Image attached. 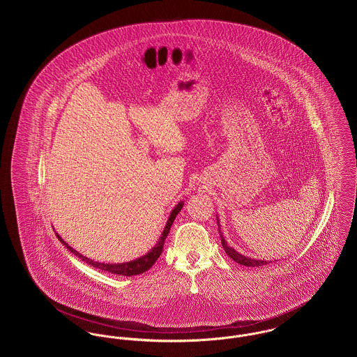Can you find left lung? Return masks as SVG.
<instances>
[{
	"label": "left lung",
	"instance_id": "8db88e82",
	"mask_svg": "<svg viewBox=\"0 0 357 357\" xmlns=\"http://www.w3.org/2000/svg\"><path fill=\"white\" fill-rule=\"evenodd\" d=\"M220 221L218 217H217V222ZM220 222H218V231H220V236H221L222 246H223V250L226 252V255H229L233 261H236L239 265H243V266H252V268H257V266H262V265H266L272 261H262V259H255V258H249V257H245V255L238 253L237 250H234L233 248H230L227 245V242L225 241V238L222 236L221 229H220Z\"/></svg>",
	"mask_w": 357,
	"mask_h": 357
}]
</instances>
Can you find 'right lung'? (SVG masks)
<instances>
[{
    "mask_svg": "<svg viewBox=\"0 0 357 357\" xmlns=\"http://www.w3.org/2000/svg\"><path fill=\"white\" fill-rule=\"evenodd\" d=\"M183 207V201L176 204L172 211H171L170 217L167 220V223L165 226V230L162 233V236L159 238V241L156 242V245L153 246V249L136 259L132 261H128V262H123V264H104V262H98V261H93L91 258H86L85 255H80L77 250H75L73 248H70L68 243L60 237L57 233H56V237L59 238V241L68 249L70 253H73L75 255H77L82 261H84L85 264L102 271V272L112 273V274H119V275H126V277H130V275H136V274H142V273L147 272L153 264L155 261L159 258V255H162V250H163V246H165V239L169 236L170 233L171 225L175 220V217L178 215V213L181 211V208Z\"/></svg>",
    "mask_w": 357,
    "mask_h": 357,
    "instance_id": "1",
    "label": "right lung"
}]
</instances>
